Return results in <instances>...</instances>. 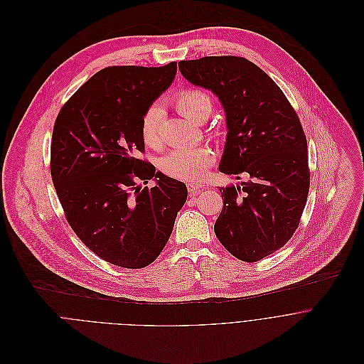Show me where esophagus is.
Returning a JSON list of instances; mask_svg holds the SVG:
<instances>
[{"label":"esophagus","instance_id":"34e87169","mask_svg":"<svg viewBox=\"0 0 364 364\" xmlns=\"http://www.w3.org/2000/svg\"><path fill=\"white\" fill-rule=\"evenodd\" d=\"M186 188H188V192H189V195L191 196H195V195H198L199 193V191H200V185H198V183H192V182H188L186 183Z\"/></svg>","mask_w":364,"mask_h":364}]
</instances>
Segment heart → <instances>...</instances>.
Returning a JSON list of instances; mask_svg holds the SVG:
<instances>
[{
	"mask_svg": "<svg viewBox=\"0 0 364 364\" xmlns=\"http://www.w3.org/2000/svg\"><path fill=\"white\" fill-rule=\"evenodd\" d=\"M173 105L182 116L193 122L205 120L213 109L210 96L205 90L196 87L179 89L173 95ZM162 120L164 109L158 103H152L143 112L140 117V136L146 146H161ZM213 164L215 154L208 146L179 148L164 158L162 171L175 179L195 182L202 179Z\"/></svg>",
	"mask_w": 364,
	"mask_h": 364,
	"instance_id": "obj_1",
	"label": "heart"
}]
</instances>
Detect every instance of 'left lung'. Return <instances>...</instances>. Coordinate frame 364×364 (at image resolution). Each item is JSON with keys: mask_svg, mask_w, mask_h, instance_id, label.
Here are the masks:
<instances>
[{"mask_svg": "<svg viewBox=\"0 0 364 364\" xmlns=\"http://www.w3.org/2000/svg\"><path fill=\"white\" fill-rule=\"evenodd\" d=\"M192 85L220 97L228 136L223 173L248 175L221 188L215 235L238 259L257 262L282 248L300 225L310 191L307 139L301 122L275 82L252 61L209 55L179 61Z\"/></svg>", "mask_w": 364, "mask_h": 364, "instance_id": "left-lung-1", "label": "left lung"}]
</instances>
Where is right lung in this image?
<instances>
[{
    "instance_id": "obj_1",
    "label": "right lung",
    "mask_w": 364,
    "mask_h": 364,
    "mask_svg": "<svg viewBox=\"0 0 364 364\" xmlns=\"http://www.w3.org/2000/svg\"><path fill=\"white\" fill-rule=\"evenodd\" d=\"M175 75L176 61L106 67L54 123L50 171L65 220L90 251L117 267L152 264L186 202L185 183L137 158L144 154L140 117ZM154 177L157 186L148 188Z\"/></svg>"
}]
</instances>
